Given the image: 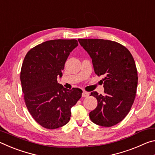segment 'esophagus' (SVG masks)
<instances>
[{
	"mask_svg": "<svg viewBox=\"0 0 155 155\" xmlns=\"http://www.w3.org/2000/svg\"><path fill=\"white\" fill-rule=\"evenodd\" d=\"M89 95H90V93L89 92H87V91H84L83 94H82V96L83 97H88Z\"/></svg>",
	"mask_w": 155,
	"mask_h": 155,
	"instance_id": "obj_1",
	"label": "esophagus"
}]
</instances>
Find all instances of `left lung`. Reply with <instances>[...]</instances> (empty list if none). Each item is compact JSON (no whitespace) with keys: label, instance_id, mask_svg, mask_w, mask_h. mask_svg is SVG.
I'll return each instance as SVG.
<instances>
[{"label":"left lung","instance_id":"1","mask_svg":"<svg viewBox=\"0 0 155 155\" xmlns=\"http://www.w3.org/2000/svg\"><path fill=\"white\" fill-rule=\"evenodd\" d=\"M81 46L92 59L94 70L103 75L104 94L92 91L98 105L90 113L94 124L110 127L127 116L134 103L137 70L130 51L116 41L102 39H78Z\"/></svg>","mask_w":155,"mask_h":155}]
</instances>
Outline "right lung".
<instances>
[{"mask_svg": "<svg viewBox=\"0 0 155 155\" xmlns=\"http://www.w3.org/2000/svg\"><path fill=\"white\" fill-rule=\"evenodd\" d=\"M76 40H53L33 47L24 59L20 81L26 106L33 119L48 129L70 121L71 108L81 98L78 88L68 90L57 83Z\"/></svg>", "mask_w": 155, "mask_h": 155, "instance_id": "right-lung-1", "label": "right lung"}]
</instances>
